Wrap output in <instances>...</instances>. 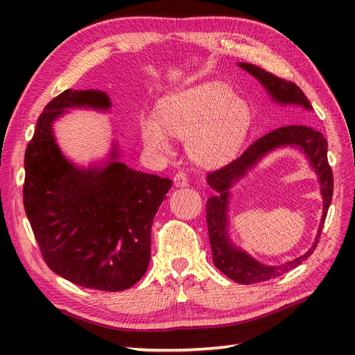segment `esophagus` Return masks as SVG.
<instances>
[{
    "instance_id": "1",
    "label": "esophagus",
    "mask_w": 355,
    "mask_h": 355,
    "mask_svg": "<svg viewBox=\"0 0 355 355\" xmlns=\"http://www.w3.org/2000/svg\"><path fill=\"white\" fill-rule=\"evenodd\" d=\"M173 183H175V186H178V187H184V186L189 184V178H187V173L183 172V171L177 172L175 175H173Z\"/></svg>"
}]
</instances>
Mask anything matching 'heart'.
<instances>
[{"mask_svg": "<svg viewBox=\"0 0 355 355\" xmlns=\"http://www.w3.org/2000/svg\"><path fill=\"white\" fill-rule=\"evenodd\" d=\"M252 126V110L229 87L202 84L163 97L157 119L141 120V135L157 153L171 149L169 134L187 139L193 162L214 168L238 153Z\"/></svg>", "mask_w": 355, "mask_h": 355, "instance_id": "1", "label": "heart"}]
</instances>
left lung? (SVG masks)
Returning a JSON list of instances; mask_svg holds the SVG:
<instances>
[{"label": "left lung", "mask_w": 355, "mask_h": 355, "mask_svg": "<svg viewBox=\"0 0 355 355\" xmlns=\"http://www.w3.org/2000/svg\"><path fill=\"white\" fill-rule=\"evenodd\" d=\"M241 69H244L258 79L266 87L268 94L273 97V101L282 105H300L305 110H313L310 101L306 99L302 89L290 80L277 78L270 71H266L261 67L253 64L239 62ZM281 146H299L302 148L311 160L313 168L318 173L321 190L324 197V215L321 220L320 235L316 239L313 247L304 257L283 264L282 266H263V264L253 260L245 252L239 251L228 241L227 235V210L228 208V195L230 187L235 181L243 176L248 168L259 161L270 150ZM207 183L218 193L210 197L206 202V220L209 229V241L212 247L214 263L218 270L233 279L238 284H256L263 282L268 279H275L284 273H288L290 270L300 266L314 248L318 247L322 227L325 224V218L328 209L333 200V187L334 178L333 171L328 163V141L323 137V134L315 131L314 128L294 123L276 128L271 132L262 135L258 140H254L248 146L243 155H239L229 164L207 173Z\"/></svg>", "instance_id": "8db88e82"}]
</instances>
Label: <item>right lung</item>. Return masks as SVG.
I'll return each mask as SVG.
<instances>
[{
  "mask_svg": "<svg viewBox=\"0 0 355 355\" xmlns=\"http://www.w3.org/2000/svg\"><path fill=\"white\" fill-rule=\"evenodd\" d=\"M79 107L105 111L111 102L97 89H65L47 103L26 149V215L56 275L85 288L122 291L146 273L150 227L172 182L128 168L116 143L101 166L67 160L51 123Z\"/></svg>",
  "mask_w": 355,
  "mask_h": 355,
  "instance_id": "1",
  "label": "right lung"
}]
</instances>
